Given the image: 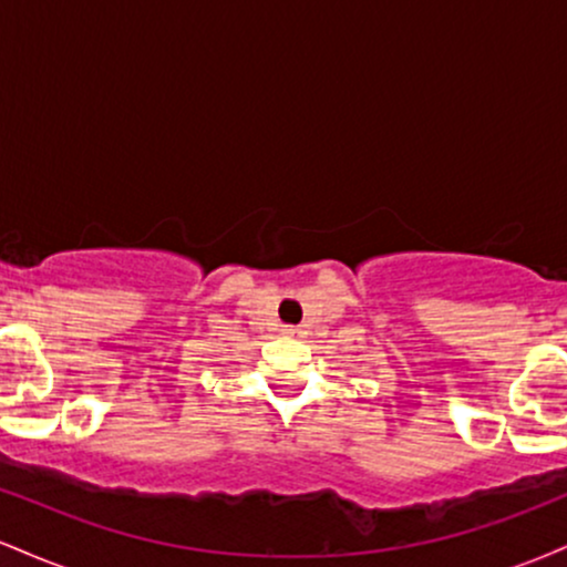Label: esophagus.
Here are the masks:
<instances>
[{
	"label": "esophagus",
	"mask_w": 567,
	"mask_h": 567,
	"mask_svg": "<svg viewBox=\"0 0 567 567\" xmlns=\"http://www.w3.org/2000/svg\"><path fill=\"white\" fill-rule=\"evenodd\" d=\"M282 333H285V336H303V330L298 328V324H285Z\"/></svg>",
	"instance_id": "1"
}]
</instances>
